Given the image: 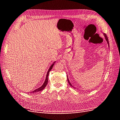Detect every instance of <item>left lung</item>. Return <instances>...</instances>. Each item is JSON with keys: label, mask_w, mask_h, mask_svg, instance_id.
<instances>
[{"label": "left lung", "mask_w": 120, "mask_h": 120, "mask_svg": "<svg viewBox=\"0 0 120 120\" xmlns=\"http://www.w3.org/2000/svg\"><path fill=\"white\" fill-rule=\"evenodd\" d=\"M103 35H104V37H105V41H106V42H107V44H108V47L109 48V41H108V38H107V36H106V35L105 34V33H103ZM67 81H68V83H69V84L70 85V86H71V87H73V88H74L73 86V85H72V84L70 83V81H69V79H68V76H67Z\"/></svg>", "instance_id": "8db88e82"}]
</instances>
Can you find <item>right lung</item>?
<instances>
[{
  "label": "right lung",
  "instance_id": "right-lung-1",
  "mask_svg": "<svg viewBox=\"0 0 120 120\" xmlns=\"http://www.w3.org/2000/svg\"><path fill=\"white\" fill-rule=\"evenodd\" d=\"M56 62V61H54V62H53V63L52 64H51V65L50 66V67H49V69H48V71H47V72L46 78H45V81H44V83H43V84H42V85H41V87H39V88H38L35 89V90L32 91V92H30V93H36V92H39V91H41L43 89H44V88H45V87L46 86V85H47V83H48V75H49V72H50V71L51 70V69H52V68H53V67L54 65L55 64Z\"/></svg>",
  "mask_w": 120,
  "mask_h": 120
}]
</instances>
